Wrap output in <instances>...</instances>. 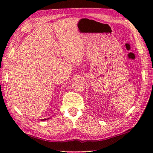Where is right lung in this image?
I'll return each instance as SVG.
<instances>
[{
  "label": "right lung",
  "mask_w": 153,
  "mask_h": 153,
  "mask_svg": "<svg viewBox=\"0 0 153 153\" xmlns=\"http://www.w3.org/2000/svg\"><path fill=\"white\" fill-rule=\"evenodd\" d=\"M48 119H49V118H48Z\"/></svg>",
  "instance_id": "add662e5"
}]
</instances>
